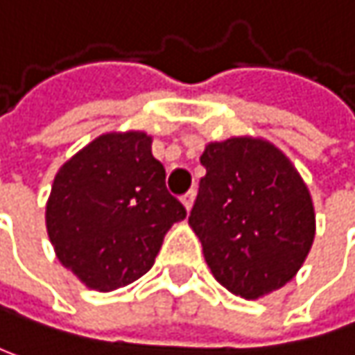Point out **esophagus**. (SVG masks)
<instances>
[{"label":"esophagus","mask_w":355,"mask_h":355,"mask_svg":"<svg viewBox=\"0 0 355 355\" xmlns=\"http://www.w3.org/2000/svg\"><path fill=\"white\" fill-rule=\"evenodd\" d=\"M193 198H196V193L193 191H188V193H184L182 196V204H184V208L190 212L191 210V206H193Z\"/></svg>","instance_id":"34e87169"}]
</instances>
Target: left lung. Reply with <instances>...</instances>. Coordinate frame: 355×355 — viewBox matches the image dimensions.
<instances>
[{
    "label": "left lung",
    "instance_id": "8db88e82",
    "mask_svg": "<svg viewBox=\"0 0 355 355\" xmlns=\"http://www.w3.org/2000/svg\"><path fill=\"white\" fill-rule=\"evenodd\" d=\"M200 162L190 226L216 281L242 299L287 285L315 239L313 200L291 159L246 135L208 143Z\"/></svg>",
    "mask_w": 355,
    "mask_h": 355
}]
</instances>
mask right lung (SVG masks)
I'll return each mask as SVG.
<instances>
[{
	"label": "right lung",
	"instance_id": "right-lung-1",
	"mask_svg": "<svg viewBox=\"0 0 355 355\" xmlns=\"http://www.w3.org/2000/svg\"><path fill=\"white\" fill-rule=\"evenodd\" d=\"M186 208L143 131L98 135L58 169L46 230L58 261L89 289L109 293L143 277Z\"/></svg>",
	"mask_w": 355,
	"mask_h": 355
}]
</instances>
